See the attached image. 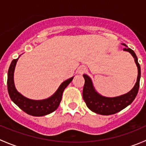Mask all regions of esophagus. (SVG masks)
I'll return each mask as SVG.
<instances>
[{
	"instance_id": "esophagus-1",
	"label": "esophagus",
	"mask_w": 146,
	"mask_h": 146,
	"mask_svg": "<svg viewBox=\"0 0 146 146\" xmlns=\"http://www.w3.org/2000/svg\"><path fill=\"white\" fill-rule=\"evenodd\" d=\"M86 71H87V68L84 66H81V67H80L78 68V73H80V74H82V73H85Z\"/></svg>"
}]
</instances>
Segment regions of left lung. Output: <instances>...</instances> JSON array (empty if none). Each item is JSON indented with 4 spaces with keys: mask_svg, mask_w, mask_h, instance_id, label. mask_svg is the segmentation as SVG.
Segmentation results:
<instances>
[{
    "mask_svg": "<svg viewBox=\"0 0 146 146\" xmlns=\"http://www.w3.org/2000/svg\"><path fill=\"white\" fill-rule=\"evenodd\" d=\"M123 44L126 46L124 44ZM123 50L129 51L133 56L138 67V77H137L136 83L133 89L128 93L116 98H106L102 96L95 92L92 86L91 79L87 75H83L85 78V85L82 90V98L86 103L87 107L91 111L97 114L101 115H110V114H116L131 104L138 94L140 85V78H141V67L138 62V58L134 51L130 48L126 47L123 48Z\"/></svg>",
    "mask_w": 146,
    "mask_h": 146,
    "instance_id": "8db88e82",
    "label": "left lung"
}]
</instances>
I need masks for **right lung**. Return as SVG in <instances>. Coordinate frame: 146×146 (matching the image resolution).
<instances>
[{
	"label": "right lung",
	"instance_id": "add662e5",
	"mask_svg": "<svg viewBox=\"0 0 146 146\" xmlns=\"http://www.w3.org/2000/svg\"><path fill=\"white\" fill-rule=\"evenodd\" d=\"M17 60L18 58L13 60L10 64L8 73V81H7L8 91L12 101L16 105L18 106L23 111L35 117L45 116L55 111L59 106L62 99V95L64 89L72 81L73 77L62 82L55 94H54L51 98L48 99L43 100H32L27 99L17 92L14 85L13 74Z\"/></svg>",
	"mask_w": 146,
	"mask_h": 146
}]
</instances>
